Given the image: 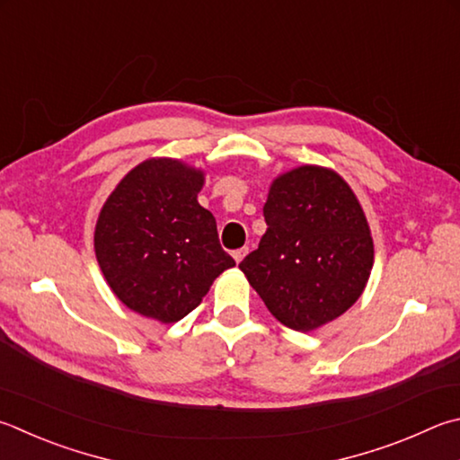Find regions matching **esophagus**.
<instances>
[{"instance_id": "34e87169", "label": "esophagus", "mask_w": 460, "mask_h": 460, "mask_svg": "<svg viewBox=\"0 0 460 460\" xmlns=\"http://www.w3.org/2000/svg\"><path fill=\"white\" fill-rule=\"evenodd\" d=\"M245 255H247V247H241V249H237V252H233V259H235L237 263L243 261Z\"/></svg>"}]
</instances>
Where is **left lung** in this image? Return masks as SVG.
<instances>
[{
	"label": "left lung",
	"instance_id": "left-lung-1",
	"mask_svg": "<svg viewBox=\"0 0 460 460\" xmlns=\"http://www.w3.org/2000/svg\"><path fill=\"white\" fill-rule=\"evenodd\" d=\"M259 247L239 263L275 320L312 332L352 307L368 283V221L336 171L304 164L271 182Z\"/></svg>",
	"mask_w": 460,
	"mask_h": 460
}]
</instances>
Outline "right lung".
I'll return each instance as SVG.
<instances>
[{
    "instance_id": "1",
    "label": "right lung",
    "mask_w": 460,
    "mask_h": 460,
    "mask_svg": "<svg viewBox=\"0 0 460 460\" xmlns=\"http://www.w3.org/2000/svg\"><path fill=\"white\" fill-rule=\"evenodd\" d=\"M205 172L174 158H148L106 199L94 252L114 296L145 317L174 323L235 265L211 211L199 205Z\"/></svg>"
}]
</instances>
